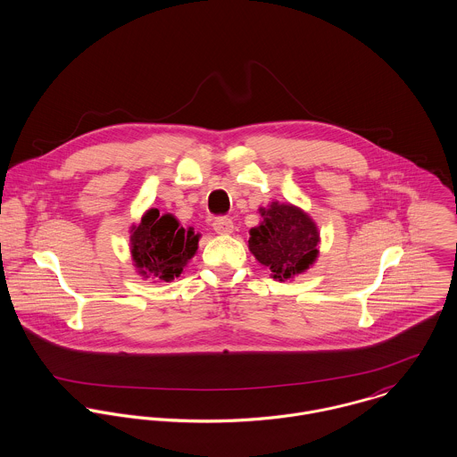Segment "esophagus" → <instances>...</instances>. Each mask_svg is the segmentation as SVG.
Segmentation results:
<instances>
[{
  "label": "esophagus",
  "mask_w": 457,
  "mask_h": 457,
  "mask_svg": "<svg viewBox=\"0 0 457 457\" xmlns=\"http://www.w3.org/2000/svg\"><path fill=\"white\" fill-rule=\"evenodd\" d=\"M212 228H214L216 234H225L227 236V234H232L234 223H232V220L228 216H218L212 221Z\"/></svg>",
  "instance_id": "1"
}]
</instances>
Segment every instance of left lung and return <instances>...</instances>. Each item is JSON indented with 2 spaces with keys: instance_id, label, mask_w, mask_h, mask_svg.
Wrapping results in <instances>:
<instances>
[{
  "instance_id": "8db88e82",
  "label": "left lung",
  "mask_w": 457,
  "mask_h": 457,
  "mask_svg": "<svg viewBox=\"0 0 457 457\" xmlns=\"http://www.w3.org/2000/svg\"><path fill=\"white\" fill-rule=\"evenodd\" d=\"M262 216L248 241L257 261L279 281L304 272L319 253V230L312 218L290 204H272Z\"/></svg>"
}]
</instances>
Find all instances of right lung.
Instances as JSON below:
<instances>
[{"mask_svg":"<svg viewBox=\"0 0 457 457\" xmlns=\"http://www.w3.org/2000/svg\"><path fill=\"white\" fill-rule=\"evenodd\" d=\"M198 234L187 230L172 214L151 209L131 234V257L138 272L170 281L183 272L187 262L195 255Z\"/></svg>","mask_w":457,"mask_h":457,"instance_id":"right-lung-1","label":"right lung"}]
</instances>
